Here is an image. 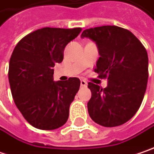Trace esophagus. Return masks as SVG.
Wrapping results in <instances>:
<instances>
[{
    "mask_svg": "<svg viewBox=\"0 0 154 154\" xmlns=\"http://www.w3.org/2000/svg\"><path fill=\"white\" fill-rule=\"evenodd\" d=\"M80 84H81V86L82 87H86L87 86V83H86V81H84V80H81V82H80Z\"/></svg>",
    "mask_w": 154,
    "mask_h": 154,
    "instance_id": "34e87169",
    "label": "esophagus"
}]
</instances>
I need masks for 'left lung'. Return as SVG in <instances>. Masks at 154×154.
<instances>
[{
  "label": "left lung",
  "instance_id": "left-lung-1",
  "mask_svg": "<svg viewBox=\"0 0 154 154\" xmlns=\"http://www.w3.org/2000/svg\"><path fill=\"white\" fill-rule=\"evenodd\" d=\"M97 46L100 57L95 67L108 85L88 84L91 98L87 104L90 118L101 126L122 125L140 107L148 79V56L141 42L130 31L116 26H103L84 30Z\"/></svg>",
  "mask_w": 154,
  "mask_h": 154
}]
</instances>
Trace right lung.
Segmentation results:
<instances>
[{
	"label": "right lung",
	"mask_w": 154,
	"mask_h": 154,
	"mask_svg": "<svg viewBox=\"0 0 154 154\" xmlns=\"http://www.w3.org/2000/svg\"><path fill=\"white\" fill-rule=\"evenodd\" d=\"M81 30L44 27L24 37L14 49L8 69L11 93L18 109L36 128L57 129L68 120L80 80L55 82L52 68L63 61L65 46Z\"/></svg>",
	"instance_id": "obj_1"
}]
</instances>
